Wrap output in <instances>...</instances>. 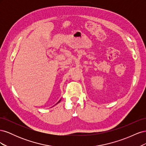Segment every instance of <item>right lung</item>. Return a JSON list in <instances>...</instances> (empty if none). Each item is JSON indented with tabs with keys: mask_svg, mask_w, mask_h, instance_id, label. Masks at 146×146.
Wrapping results in <instances>:
<instances>
[{
	"mask_svg": "<svg viewBox=\"0 0 146 146\" xmlns=\"http://www.w3.org/2000/svg\"><path fill=\"white\" fill-rule=\"evenodd\" d=\"M60 101H61V100H59V101L58 102V103H56V104H58V103L60 102ZM56 104H55V105H56Z\"/></svg>",
	"mask_w": 146,
	"mask_h": 146,
	"instance_id": "add662e5",
	"label": "right lung"
}]
</instances>
